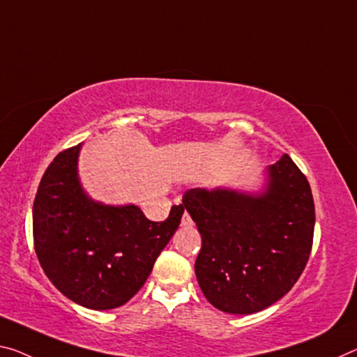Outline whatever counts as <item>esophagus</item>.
I'll return each instance as SVG.
<instances>
[{
	"label": "esophagus",
	"mask_w": 357,
	"mask_h": 357,
	"mask_svg": "<svg viewBox=\"0 0 357 357\" xmlns=\"http://www.w3.org/2000/svg\"><path fill=\"white\" fill-rule=\"evenodd\" d=\"M181 225H183V227H192V225H194V220L190 219L189 213L183 214V219H181Z\"/></svg>",
	"instance_id": "34e87169"
}]
</instances>
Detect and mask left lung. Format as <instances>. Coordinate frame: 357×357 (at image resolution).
<instances>
[{
  "label": "left lung",
  "instance_id": "left-lung-1",
  "mask_svg": "<svg viewBox=\"0 0 357 357\" xmlns=\"http://www.w3.org/2000/svg\"><path fill=\"white\" fill-rule=\"evenodd\" d=\"M267 174L262 194L197 188L183 197L202 235V292L230 314L257 313L286 296L313 246L314 202L305 174L287 154Z\"/></svg>",
  "mask_w": 357,
  "mask_h": 357
}]
</instances>
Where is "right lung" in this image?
<instances>
[{
  "label": "right lung",
  "instance_id": "obj_1",
  "mask_svg": "<svg viewBox=\"0 0 357 357\" xmlns=\"http://www.w3.org/2000/svg\"><path fill=\"white\" fill-rule=\"evenodd\" d=\"M79 151L81 144L60 152L43 174L33 203L35 251L70 301L90 310L117 308L143 287L184 206L174 205L163 222H152L135 205L93 202L79 183Z\"/></svg>",
  "mask_w": 357,
  "mask_h": 357
}]
</instances>
